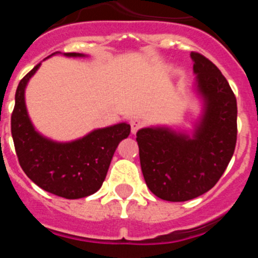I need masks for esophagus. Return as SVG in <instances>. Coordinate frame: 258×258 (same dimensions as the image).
<instances>
[{
	"label": "esophagus",
	"mask_w": 258,
	"mask_h": 258,
	"mask_svg": "<svg viewBox=\"0 0 258 258\" xmlns=\"http://www.w3.org/2000/svg\"><path fill=\"white\" fill-rule=\"evenodd\" d=\"M143 125V120L142 118H133V120H132L131 121V126H132V133L133 134H136L137 132H138V129H140L141 126H142Z\"/></svg>",
	"instance_id": "obj_1"
}]
</instances>
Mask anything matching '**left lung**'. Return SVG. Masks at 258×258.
<instances>
[{
    "mask_svg": "<svg viewBox=\"0 0 258 258\" xmlns=\"http://www.w3.org/2000/svg\"><path fill=\"white\" fill-rule=\"evenodd\" d=\"M198 92L206 102L192 137L166 127L137 132L146 184L157 198L186 202L211 190L231 160L236 145L235 94L221 71L197 51L191 52Z\"/></svg>",
    "mask_w": 258,
    "mask_h": 258,
    "instance_id": "left-lung-1",
    "label": "left lung"
}]
</instances>
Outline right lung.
<instances>
[{
  "mask_svg": "<svg viewBox=\"0 0 258 258\" xmlns=\"http://www.w3.org/2000/svg\"><path fill=\"white\" fill-rule=\"evenodd\" d=\"M66 56H84L64 52ZM40 63L20 80L11 113V136L22 169L42 190L66 199H80L101 188L120 141L127 138L126 122L97 129L81 140L58 143L35 131L28 117L24 90Z\"/></svg>",
  "mask_w": 258,
  "mask_h": 258,
  "instance_id": "right-lung-1",
  "label": "right lung"
}]
</instances>
